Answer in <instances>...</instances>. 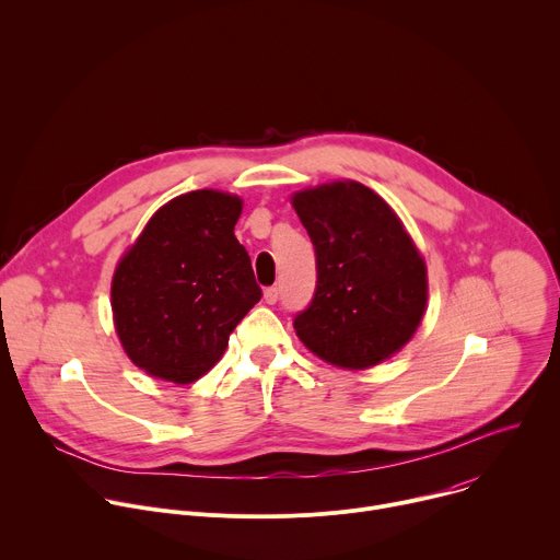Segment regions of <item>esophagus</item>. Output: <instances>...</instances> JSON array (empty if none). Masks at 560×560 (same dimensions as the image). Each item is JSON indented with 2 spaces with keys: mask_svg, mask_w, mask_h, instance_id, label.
Returning a JSON list of instances; mask_svg holds the SVG:
<instances>
[{
  "mask_svg": "<svg viewBox=\"0 0 560 560\" xmlns=\"http://www.w3.org/2000/svg\"><path fill=\"white\" fill-rule=\"evenodd\" d=\"M264 299H266V303H277L279 301V288L277 285H270V288H266V292H264Z\"/></svg>",
  "mask_w": 560,
  "mask_h": 560,
  "instance_id": "esophagus-1",
  "label": "esophagus"
}]
</instances>
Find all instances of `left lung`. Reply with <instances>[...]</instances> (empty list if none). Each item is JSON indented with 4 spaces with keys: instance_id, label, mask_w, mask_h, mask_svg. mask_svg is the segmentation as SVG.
I'll return each instance as SVG.
<instances>
[{
    "instance_id": "1",
    "label": "left lung",
    "mask_w": 560,
    "mask_h": 560,
    "mask_svg": "<svg viewBox=\"0 0 560 560\" xmlns=\"http://www.w3.org/2000/svg\"><path fill=\"white\" fill-rule=\"evenodd\" d=\"M292 206L316 255L312 301L294 316L299 339L348 370L401 350L428 301L425 264L404 223L357 182L296 192Z\"/></svg>"
}]
</instances>
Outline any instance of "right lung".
Masks as SVG:
<instances>
[{
  "mask_svg": "<svg viewBox=\"0 0 560 560\" xmlns=\"http://www.w3.org/2000/svg\"><path fill=\"white\" fill-rule=\"evenodd\" d=\"M242 199L192 190L143 228L113 279L126 354L152 376L190 383L223 354L230 332L261 299L234 223Z\"/></svg>",
  "mask_w": 560,
  "mask_h": 560,
  "instance_id": "right-lung-1",
  "label": "right lung"
}]
</instances>
